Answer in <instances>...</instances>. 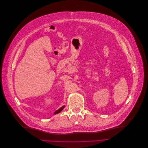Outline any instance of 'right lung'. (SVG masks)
<instances>
[{"mask_svg":"<svg viewBox=\"0 0 148 148\" xmlns=\"http://www.w3.org/2000/svg\"><path fill=\"white\" fill-rule=\"evenodd\" d=\"M64 107H65V106H62L61 108H60L59 110H58L57 111H55V112H54V114H58V113H59V112H60L64 108Z\"/></svg>","mask_w":148,"mask_h":148,"instance_id":"1","label":"right lung"}]
</instances>
